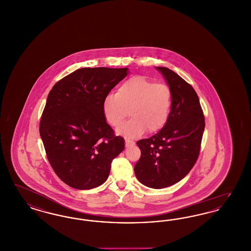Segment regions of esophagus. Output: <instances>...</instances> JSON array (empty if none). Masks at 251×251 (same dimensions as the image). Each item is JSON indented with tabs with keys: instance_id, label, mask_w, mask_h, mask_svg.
I'll return each mask as SVG.
<instances>
[{
	"instance_id": "34e87169",
	"label": "esophagus",
	"mask_w": 251,
	"mask_h": 251,
	"mask_svg": "<svg viewBox=\"0 0 251 251\" xmlns=\"http://www.w3.org/2000/svg\"><path fill=\"white\" fill-rule=\"evenodd\" d=\"M133 144H134L133 141H131V140L128 139V138H125V145H126V147H129V146H131Z\"/></svg>"
}]
</instances>
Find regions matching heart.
<instances>
[{
    "label": "heart",
    "instance_id": "obj_1",
    "mask_svg": "<svg viewBox=\"0 0 251 251\" xmlns=\"http://www.w3.org/2000/svg\"><path fill=\"white\" fill-rule=\"evenodd\" d=\"M172 103L169 87L154 84L145 76L136 75L119 85L116 94L103 99L101 110L105 120L112 127H119L128 116L131 119L122 124L118 133L135 138L145 131L161 130L167 122Z\"/></svg>",
    "mask_w": 251,
    "mask_h": 251
}]
</instances>
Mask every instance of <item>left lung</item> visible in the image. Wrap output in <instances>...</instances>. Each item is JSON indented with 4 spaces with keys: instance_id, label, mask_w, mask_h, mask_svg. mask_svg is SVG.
Segmentation results:
<instances>
[{
    "instance_id": "1",
    "label": "left lung",
    "mask_w": 251,
    "mask_h": 251,
    "mask_svg": "<svg viewBox=\"0 0 251 251\" xmlns=\"http://www.w3.org/2000/svg\"><path fill=\"white\" fill-rule=\"evenodd\" d=\"M156 69L163 74L171 91L170 114L161 131L137 141L141 156L134 166V173L144 185L161 189L183 179L196 164L205 120L191 84L167 68Z\"/></svg>"
}]
</instances>
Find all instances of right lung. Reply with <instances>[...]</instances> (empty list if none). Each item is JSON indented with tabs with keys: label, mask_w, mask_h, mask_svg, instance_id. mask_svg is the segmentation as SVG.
Wrapping results in <instances>:
<instances>
[{
	"label": "right lung",
	"mask_w": 251,
	"mask_h": 251,
	"mask_svg": "<svg viewBox=\"0 0 251 251\" xmlns=\"http://www.w3.org/2000/svg\"><path fill=\"white\" fill-rule=\"evenodd\" d=\"M128 69L84 68L67 75L49 93L39 123L49 163L66 184L92 189L107 179L112 161L124 150L103 117V99Z\"/></svg>",
	"instance_id": "obj_1"
}]
</instances>
